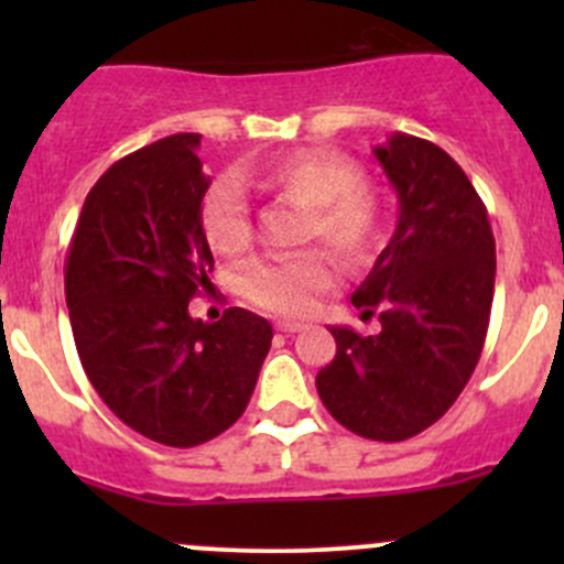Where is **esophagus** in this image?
<instances>
[{
	"instance_id": "esophagus-1",
	"label": "esophagus",
	"mask_w": 564,
	"mask_h": 564,
	"mask_svg": "<svg viewBox=\"0 0 564 564\" xmlns=\"http://www.w3.org/2000/svg\"><path fill=\"white\" fill-rule=\"evenodd\" d=\"M305 324L300 322H289V318H281V322H275V329H281V333H300Z\"/></svg>"
}]
</instances>
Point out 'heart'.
Here are the masks:
<instances>
[{"mask_svg":"<svg viewBox=\"0 0 564 564\" xmlns=\"http://www.w3.org/2000/svg\"><path fill=\"white\" fill-rule=\"evenodd\" d=\"M240 187L308 209L303 240H322L346 264H366L384 237V213L377 193L362 182L349 158L329 150H297L218 180L202 204V229L213 250L242 253L250 242V209ZM335 283V264L324 250L264 256L242 270L240 294L256 308L281 316H305L316 294Z\"/></svg>","mask_w":564,"mask_h":564,"instance_id":"b5f03b06","label":"heart"}]
</instances>
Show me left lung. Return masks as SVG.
<instances>
[{
    "label": "left lung",
    "instance_id": "1",
    "mask_svg": "<svg viewBox=\"0 0 564 564\" xmlns=\"http://www.w3.org/2000/svg\"><path fill=\"white\" fill-rule=\"evenodd\" d=\"M373 155L401 213L351 303L377 314L382 333L329 327L335 357L316 373V390L344 429L403 442L456 403L480 360L497 246L486 204L442 147L392 133Z\"/></svg>",
    "mask_w": 564,
    "mask_h": 564
}]
</instances>
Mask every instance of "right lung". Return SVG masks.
Masks as SVG:
<instances>
[{
	"label": "right lung",
	"mask_w": 564,
	"mask_h": 564,
	"mask_svg": "<svg viewBox=\"0 0 564 564\" xmlns=\"http://www.w3.org/2000/svg\"><path fill=\"white\" fill-rule=\"evenodd\" d=\"M198 133H174L113 163L78 215L65 297L78 357L104 403L169 447L215 440L246 412L272 344L267 318L187 314L209 289Z\"/></svg>",
	"instance_id": "right-lung-1"
}]
</instances>
